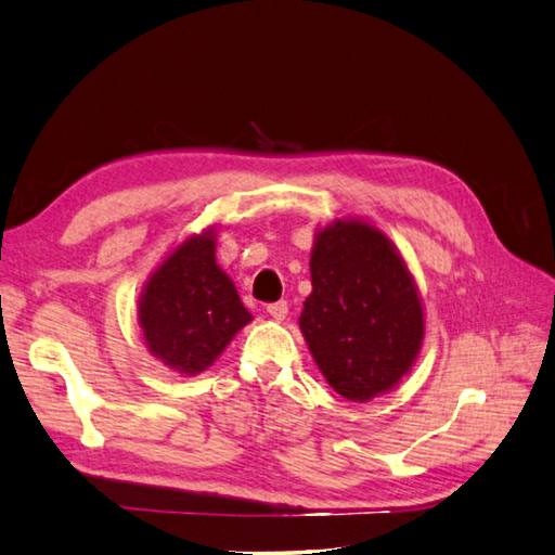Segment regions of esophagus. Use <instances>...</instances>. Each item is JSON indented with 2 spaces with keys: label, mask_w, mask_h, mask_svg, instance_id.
<instances>
[{
  "label": "esophagus",
  "mask_w": 555,
  "mask_h": 555,
  "mask_svg": "<svg viewBox=\"0 0 555 555\" xmlns=\"http://www.w3.org/2000/svg\"><path fill=\"white\" fill-rule=\"evenodd\" d=\"M267 314L272 317V319H276V321H283V319H286V314H288V302L286 300L272 302V305L267 307Z\"/></svg>",
  "instance_id": "1"
}]
</instances>
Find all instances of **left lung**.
Here are the masks:
<instances>
[{
	"instance_id": "obj_1",
	"label": "left lung",
	"mask_w": 555,
	"mask_h": 555,
	"mask_svg": "<svg viewBox=\"0 0 555 555\" xmlns=\"http://www.w3.org/2000/svg\"><path fill=\"white\" fill-rule=\"evenodd\" d=\"M309 274L298 324L326 383L359 404L392 392L425 338L421 293L395 243L366 219L338 217L317 229Z\"/></svg>"
}]
</instances>
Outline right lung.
Segmentation results:
<instances>
[{"mask_svg":"<svg viewBox=\"0 0 555 555\" xmlns=\"http://www.w3.org/2000/svg\"><path fill=\"white\" fill-rule=\"evenodd\" d=\"M217 229L189 234L153 269L137 319L146 350L179 376H198L227 350L253 314L217 264Z\"/></svg>","mask_w":555,"mask_h":555,"instance_id":"obj_1","label":"right lung"}]
</instances>
